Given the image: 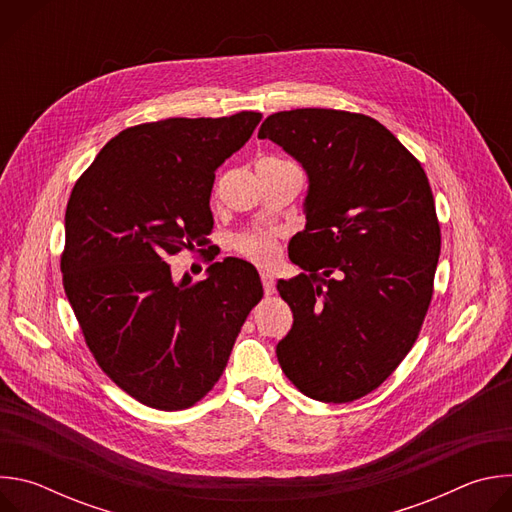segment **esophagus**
Here are the masks:
<instances>
[{
  "label": "esophagus",
  "mask_w": 512,
  "mask_h": 512,
  "mask_svg": "<svg viewBox=\"0 0 512 512\" xmlns=\"http://www.w3.org/2000/svg\"><path fill=\"white\" fill-rule=\"evenodd\" d=\"M261 283H263V291L265 296H273L275 294V279L271 273H261Z\"/></svg>",
  "instance_id": "esophagus-1"
}]
</instances>
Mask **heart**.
I'll list each match as a JSON object with an SVG mask.
<instances>
[{
  "mask_svg": "<svg viewBox=\"0 0 512 512\" xmlns=\"http://www.w3.org/2000/svg\"><path fill=\"white\" fill-rule=\"evenodd\" d=\"M235 249L245 259L257 263V265H271L279 255V243L277 237L269 231H257L237 237Z\"/></svg>",
  "mask_w": 512,
  "mask_h": 512,
  "instance_id": "b5f03b06",
  "label": "heart"
}]
</instances>
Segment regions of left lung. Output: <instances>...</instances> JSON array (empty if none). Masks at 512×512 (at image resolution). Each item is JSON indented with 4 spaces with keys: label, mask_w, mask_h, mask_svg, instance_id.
<instances>
[{
    "label": "left lung",
    "mask_w": 512,
    "mask_h": 512,
    "mask_svg": "<svg viewBox=\"0 0 512 512\" xmlns=\"http://www.w3.org/2000/svg\"><path fill=\"white\" fill-rule=\"evenodd\" d=\"M271 139L308 174L306 273L279 279L294 326L275 352L285 377L324 403L375 391L407 356L427 314L442 249L421 164L377 119L336 109L269 115Z\"/></svg>",
    "instance_id": "left-lung-1"
}]
</instances>
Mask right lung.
Segmentation results:
<instances>
[{"label":"right lung","mask_w":512,"mask_h":512,"mask_svg":"<svg viewBox=\"0 0 512 512\" xmlns=\"http://www.w3.org/2000/svg\"><path fill=\"white\" fill-rule=\"evenodd\" d=\"M261 113L172 117L123 129L77 180L64 214L66 298L107 377L139 403L178 411L221 379L263 298L257 269L235 257L206 279H174L170 255L206 245L214 172ZM214 259V257H212Z\"/></svg>","instance_id":"obj_1"}]
</instances>
